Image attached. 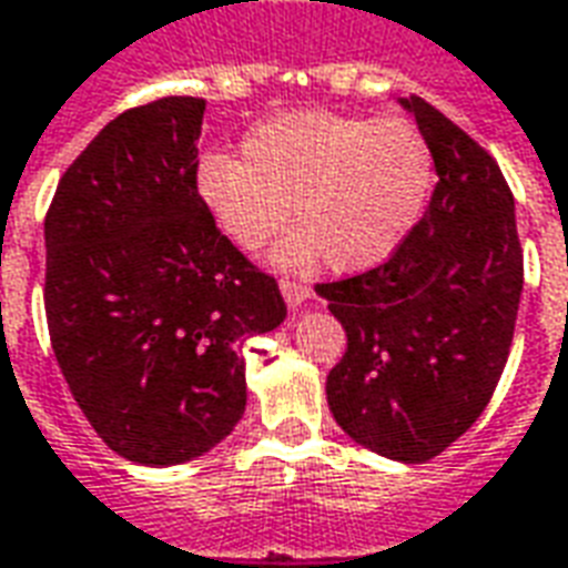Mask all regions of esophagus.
<instances>
[{"mask_svg":"<svg viewBox=\"0 0 568 568\" xmlns=\"http://www.w3.org/2000/svg\"><path fill=\"white\" fill-rule=\"evenodd\" d=\"M281 293H284V300H287L290 308H302L305 302L312 300V287L308 284H302V281H281Z\"/></svg>","mask_w":568,"mask_h":568,"instance_id":"esophagus-1","label":"esophagus"}]
</instances>
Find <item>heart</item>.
<instances>
[{
	"label": "heart",
	"instance_id": "heart-1",
	"mask_svg": "<svg viewBox=\"0 0 568 568\" xmlns=\"http://www.w3.org/2000/svg\"><path fill=\"white\" fill-rule=\"evenodd\" d=\"M244 163L205 156L196 193L244 254H256L293 217L272 260L308 268L324 260L342 272L369 268L415 230L433 190V151L403 118H347L296 111L260 123L242 144Z\"/></svg>",
	"mask_w": 568,
	"mask_h": 568
}]
</instances>
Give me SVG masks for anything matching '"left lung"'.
<instances>
[{
	"label": "left lung",
	"mask_w": 568,
	"mask_h": 568,
	"mask_svg": "<svg viewBox=\"0 0 568 568\" xmlns=\"http://www.w3.org/2000/svg\"><path fill=\"white\" fill-rule=\"evenodd\" d=\"M436 163L424 217L387 263L317 284L347 351L326 375L335 424L381 457L424 463L490 403L515 335L524 251L490 153L426 99H403Z\"/></svg>",
	"instance_id": "left-lung-1"
}]
</instances>
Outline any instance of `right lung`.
<instances>
[{"label": "right lung", "instance_id": "obj_1", "mask_svg": "<svg viewBox=\"0 0 568 568\" xmlns=\"http://www.w3.org/2000/svg\"><path fill=\"white\" fill-rule=\"evenodd\" d=\"M205 99L111 120L44 217V312L74 403L142 466L202 457L242 420L244 338L287 317L278 281L214 226L196 193Z\"/></svg>", "mask_w": 568, "mask_h": 568}]
</instances>
